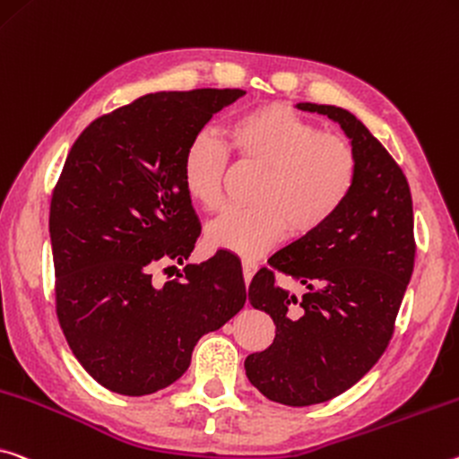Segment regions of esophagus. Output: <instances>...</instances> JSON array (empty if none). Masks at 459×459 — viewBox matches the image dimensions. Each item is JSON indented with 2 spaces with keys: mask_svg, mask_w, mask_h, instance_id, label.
Segmentation results:
<instances>
[{
  "mask_svg": "<svg viewBox=\"0 0 459 459\" xmlns=\"http://www.w3.org/2000/svg\"><path fill=\"white\" fill-rule=\"evenodd\" d=\"M257 272V261L253 259H243V275H245V281L249 283L253 275Z\"/></svg>",
  "mask_w": 459,
  "mask_h": 459,
  "instance_id": "obj_1",
  "label": "esophagus"
}]
</instances>
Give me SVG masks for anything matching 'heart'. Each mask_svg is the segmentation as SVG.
<instances>
[{"label":"heart","mask_w":459,"mask_h":459,"mask_svg":"<svg viewBox=\"0 0 459 459\" xmlns=\"http://www.w3.org/2000/svg\"><path fill=\"white\" fill-rule=\"evenodd\" d=\"M232 151L243 163L264 167L253 200L230 208L210 224L208 243L238 255H259L292 229L304 237L333 221L358 178V159L343 136L321 133L286 104H265L235 116L227 126ZM229 152L216 134L200 133L186 147L181 181L200 208L224 204Z\"/></svg>","instance_id":"1"}]
</instances>
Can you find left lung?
Wrapping results in <instances>:
<instances>
[{
	"label": "left lung",
	"instance_id": "left-lung-1",
	"mask_svg": "<svg viewBox=\"0 0 459 459\" xmlns=\"http://www.w3.org/2000/svg\"><path fill=\"white\" fill-rule=\"evenodd\" d=\"M296 108L343 128L358 178L333 221L283 247L251 280L247 296L273 318L275 339L245 359V372L273 403L308 406L343 394L386 351L417 247L409 181L382 143L343 108ZM275 271L309 292L290 295L274 283Z\"/></svg>",
	"mask_w": 459,
	"mask_h": 459
}]
</instances>
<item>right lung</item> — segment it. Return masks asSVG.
I'll return each mask as SVG.
<instances>
[{"label": "right lung", "instance_id": "add662e5", "mask_svg": "<svg viewBox=\"0 0 459 459\" xmlns=\"http://www.w3.org/2000/svg\"><path fill=\"white\" fill-rule=\"evenodd\" d=\"M243 90L159 91L87 126L50 200L56 318L79 363L125 396L167 388L202 334L245 307L241 265L218 253L186 265L200 237L181 181L186 147Z\"/></svg>", "mask_w": 459, "mask_h": 459}]
</instances>
